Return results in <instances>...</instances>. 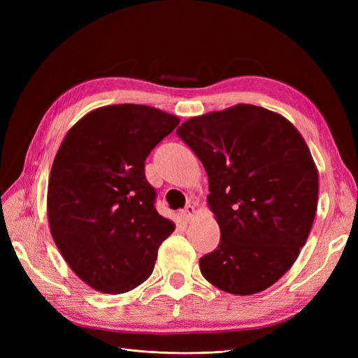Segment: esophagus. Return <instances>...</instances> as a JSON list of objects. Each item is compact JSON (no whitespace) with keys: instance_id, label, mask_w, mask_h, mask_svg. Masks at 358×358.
Returning a JSON list of instances; mask_svg holds the SVG:
<instances>
[{"instance_id":"1","label":"esophagus","mask_w":358,"mask_h":358,"mask_svg":"<svg viewBox=\"0 0 358 358\" xmlns=\"http://www.w3.org/2000/svg\"><path fill=\"white\" fill-rule=\"evenodd\" d=\"M196 208H194V206H191V204H188L185 209L182 210V218L185 220V221H191L194 216H196Z\"/></svg>"}]
</instances>
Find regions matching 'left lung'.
<instances>
[{"instance_id": "obj_1", "label": "left lung", "mask_w": 358, "mask_h": 358, "mask_svg": "<svg viewBox=\"0 0 358 358\" xmlns=\"http://www.w3.org/2000/svg\"><path fill=\"white\" fill-rule=\"evenodd\" d=\"M178 136L209 178L221 241L200 258L212 285L236 296L272 287L305 246L318 206V169L287 117L254 104L189 117Z\"/></svg>"}]
</instances>
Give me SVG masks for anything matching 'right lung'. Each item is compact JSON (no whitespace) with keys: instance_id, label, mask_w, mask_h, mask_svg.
Segmentation results:
<instances>
[{"instance_id":"obj_1","label":"right lung","mask_w":358,"mask_h":358,"mask_svg":"<svg viewBox=\"0 0 358 358\" xmlns=\"http://www.w3.org/2000/svg\"><path fill=\"white\" fill-rule=\"evenodd\" d=\"M179 117L143 104L99 107L64 137L48 185L50 234L86 285L131 291L152 275L175 222L155 210L145 159Z\"/></svg>"}]
</instances>
